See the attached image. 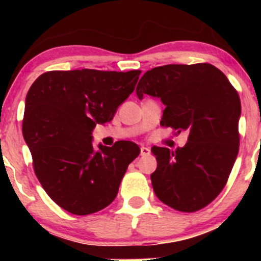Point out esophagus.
<instances>
[{"label": "esophagus", "instance_id": "1", "mask_svg": "<svg viewBox=\"0 0 261 261\" xmlns=\"http://www.w3.org/2000/svg\"><path fill=\"white\" fill-rule=\"evenodd\" d=\"M149 153H151V149L148 147H145V146L141 147V155H148Z\"/></svg>", "mask_w": 261, "mask_h": 261}]
</instances>
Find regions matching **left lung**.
Masks as SVG:
<instances>
[{"instance_id":"left-lung-1","label":"left lung","mask_w":261,"mask_h":261,"mask_svg":"<svg viewBox=\"0 0 261 261\" xmlns=\"http://www.w3.org/2000/svg\"><path fill=\"white\" fill-rule=\"evenodd\" d=\"M136 94L161 98V125L187 130L184 147H152L154 194L181 212H195L223 190L239 151L241 99L222 71L210 64L166 65L141 77Z\"/></svg>"}]
</instances>
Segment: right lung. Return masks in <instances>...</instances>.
Returning a JSON list of instances; mask_svg holds the SVG:
<instances>
[{"mask_svg": "<svg viewBox=\"0 0 261 261\" xmlns=\"http://www.w3.org/2000/svg\"><path fill=\"white\" fill-rule=\"evenodd\" d=\"M141 71H49L25 98L23 137L46 194L70 214L106 208L118 195L128 164L140 154L131 141L92 145L97 124L112 121L134 92Z\"/></svg>", "mask_w": 261, "mask_h": 261, "instance_id": "add662e5", "label": "right lung"}]
</instances>
